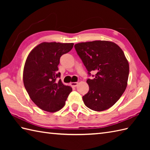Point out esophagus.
I'll use <instances>...</instances> for the list:
<instances>
[{
	"instance_id": "obj_1",
	"label": "esophagus",
	"mask_w": 150,
	"mask_h": 150,
	"mask_svg": "<svg viewBox=\"0 0 150 150\" xmlns=\"http://www.w3.org/2000/svg\"><path fill=\"white\" fill-rule=\"evenodd\" d=\"M70 84H71V86L72 87H76L78 84V82H71L70 83Z\"/></svg>"
}]
</instances>
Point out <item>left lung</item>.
Returning <instances> with one entry per match:
<instances>
[{
	"instance_id": "8db88e82",
	"label": "left lung",
	"mask_w": 150,
	"mask_h": 150,
	"mask_svg": "<svg viewBox=\"0 0 150 150\" xmlns=\"http://www.w3.org/2000/svg\"><path fill=\"white\" fill-rule=\"evenodd\" d=\"M75 48L88 74L89 91L82 97L90 109L101 111L116 103L125 91L129 76V64L123 51L113 42L95 40L76 44Z\"/></svg>"
}]
</instances>
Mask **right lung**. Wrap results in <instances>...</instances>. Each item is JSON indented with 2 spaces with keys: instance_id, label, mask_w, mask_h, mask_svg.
I'll use <instances>...</instances> for the list:
<instances>
[{
  "instance_id": "add662e5",
  "label": "right lung",
  "mask_w": 150,
  "mask_h": 150,
  "mask_svg": "<svg viewBox=\"0 0 150 150\" xmlns=\"http://www.w3.org/2000/svg\"><path fill=\"white\" fill-rule=\"evenodd\" d=\"M73 43L42 42L28 55L23 71L24 87L41 110L55 112L64 106L72 88L62 84L58 72L60 58L73 48Z\"/></svg>"
}]
</instances>
